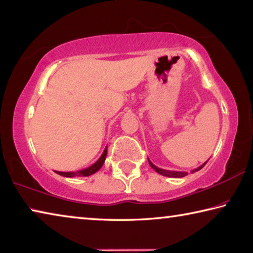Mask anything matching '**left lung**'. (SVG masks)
I'll return each instance as SVG.
<instances>
[{
	"instance_id": "left-lung-1",
	"label": "left lung",
	"mask_w": 253,
	"mask_h": 253,
	"mask_svg": "<svg viewBox=\"0 0 253 253\" xmlns=\"http://www.w3.org/2000/svg\"><path fill=\"white\" fill-rule=\"evenodd\" d=\"M207 162H208V160H207ZM207 162H206L205 164L201 165V166H199L198 168H196V169H194V170H191V173H194V172H196V171L200 170V169L203 168V167L205 166V165L207 164ZM148 163H149V165H150V167L153 168L155 171H157L158 173L163 174V176H166V177H172V178H181V177H185V176H187V174H188V172H186V171H173V170H166V169L158 168L157 166H155V165H154L153 163H151L149 159H148Z\"/></svg>"
}]
</instances>
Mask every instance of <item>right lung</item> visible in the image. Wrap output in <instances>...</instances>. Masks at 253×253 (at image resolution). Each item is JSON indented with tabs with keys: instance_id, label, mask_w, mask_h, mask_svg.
Instances as JSON below:
<instances>
[{
	"instance_id": "right-lung-1",
	"label": "right lung",
	"mask_w": 253,
	"mask_h": 253,
	"mask_svg": "<svg viewBox=\"0 0 253 253\" xmlns=\"http://www.w3.org/2000/svg\"><path fill=\"white\" fill-rule=\"evenodd\" d=\"M106 155H107V147L104 149V153L102 154V156L98 158V160L96 163H94L91 166L87 167L85 169H82V170L79 171H57V170H54L57 174H61L63 177H87V176H90V174L95 173L96 171H98L100 168L105 163V159H106Z\"/></svg>"
}]
</instances>
